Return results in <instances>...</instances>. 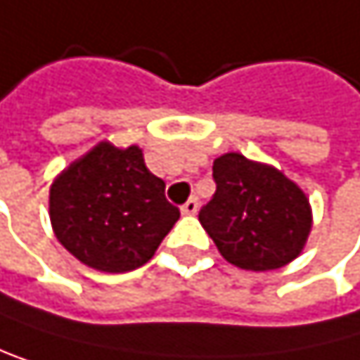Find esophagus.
<instances>
[{
    "label": "esophagus",
    "instance_id": "esophagus-1",
    "mask_svg": "<svg viewBox=\"0 0 360 360\" xmlns=\"http://www.w3.org/2000/svg\"><path fill=\"white\" fill-rule=\"evenodd\" d=\"M181 212H184L186 216H194V214L198 212V200H196V198H190V200L181 207Z\"/></svg>",
    "mask_w": 360,
    "mask_h": 360
}]
</instances>
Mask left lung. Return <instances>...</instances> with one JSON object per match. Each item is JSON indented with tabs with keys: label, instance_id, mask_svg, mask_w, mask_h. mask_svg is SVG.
Returning a JSON list of instances; mask_svg holds the SVG:
<instances>
[{
	"label": "left lung",
	"instance_id": "left-lung-1",
	"mask_svg": "<svg viewBox=\"0 0 360 360\" xmlns=\"http://www.w3.org/2000/svg\"><path fill=\"white\" fill-rule=\"evenodd\" d=\"M216 192L198 220L229 264L242 270H276L296 259L311 231L304 192L272 166L240 153L214 162Z\"/></svg>",
	"mask_w": 360,
	"mask_h": 360
}]
</instances>
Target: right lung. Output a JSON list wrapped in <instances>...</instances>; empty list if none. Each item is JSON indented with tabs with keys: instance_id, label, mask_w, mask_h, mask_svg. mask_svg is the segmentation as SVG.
I'll use <instances>...</instances> for the list:
<instances>
[{
	"instance_id": "add662e5",
	"label": "right lung",
	"mask_w": 360,
	"mask_h": 360,
	"mask_svg": "<svg viewBox=\"0 0 360 360\" xmlns=\"http://www.w3.org/2000/svg\"><path fill=\"white\" fill-rule=\"evenodd\" d=\"M166 184L138 146L96 144L51 186L49 216L60 244L88 268L129 272L155 255L179 220Z\"/></svg>"
}]
</instances>
